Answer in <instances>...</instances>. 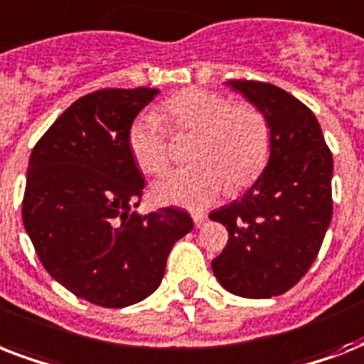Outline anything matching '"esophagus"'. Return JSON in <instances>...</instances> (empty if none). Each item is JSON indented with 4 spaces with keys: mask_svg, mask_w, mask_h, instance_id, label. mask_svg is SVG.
<instances>
[{
    "mask_svg": "<svg viewBox=\"0 0 364 364\" xmlns=\"http://www.w3.org/2000/svg\"><path fill=\"white\" fill-rule=\"evenodd\" d=\"M193 221H194V227L196 228L204 227L205 221H208V215H205V213H200V211H194Z\"/></svg>",
    "mask_w": 364,
    "mask_h": 364,
    "instance_id": "34e87169",
    "label": "esophagus"
}]
</instances>
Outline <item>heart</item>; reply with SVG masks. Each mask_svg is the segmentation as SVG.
<instances>
[{"mask_svg": "<svg viewBox=\"0 0 364 364\" xmlns=\"http://www.w3.org/2000/svg\"><path fill=\"white\" fill-rule=\"evenodd\" d=\"M160 117L171 134L194 136L188 151L194 164L154 183L153 196L160 204L202 210L228 187L243 191L253 185L268 164L272 126L264 111L251 102L188 88L166 100ZM165 127L156 115L143 113L128 130L132 159L149 176H162L170 168V132Z\"/></svg>", "mask_w": 364, "mask_h": 364, "instance_id": "1", "label": "heart"}]
</instances>
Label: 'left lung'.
Segmentation results:
<instances>
[{
  "label": "left lung",
  "instance_id": "left-lung-1",
  "mask_svg": "<svg viewBox=\"0 0 364 364\" xmlns=\"http://www.w3.org/2000/svg\"><path fill=\"white\" fill-rule=\"evenodd\" d=\"M228 85L266 113L272 151L253 187L210 213L228 230L211 268L230 293L270 299L294 287L321 249L333 217V154L310 107L283 88L236 79Z\"/></svg>",
  "mask_w": 364,
  "mask_h": 364
}]
</instances>
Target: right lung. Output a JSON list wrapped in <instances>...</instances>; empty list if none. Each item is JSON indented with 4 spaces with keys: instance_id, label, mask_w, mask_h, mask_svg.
Instances as JSON below:
<instances>
[{
    "instance_id": "add662e5",
    "label": "right lung",
    "mask_w": 364,
    "mask_h": 364,
    "mask_svg": "<svg viewBox=\"0 0 364 364\" xmlns=\"http://www.w3.org/2000/svg\"><path fill=\"white\" fill-rule=\"evenodd\" d=\"M156 88H102L71 104L31 151L22 219L45 270L79 299L124 308L162 282L171 245L193 230L179 208L137 215L143 177L128 130Z\"/></svg>"
}]
</instances>
